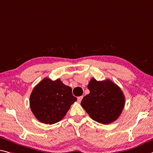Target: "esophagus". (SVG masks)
I'll list each match as a JSON object with an SVG mask.
<instances>
[{
    "instance_id": "esophagus-1",
    "label": "esophagus",
    "mask_w": 153,
    "mask_h": 153,
    "mask_svg": "<svg viewBox=\"0 0 153 153\" xmlns=\"http://www.w3.org/2000/svg\"><path fill=\"white\" fill-rule=\"evenodd\" d=\"M83 99V96H80V97H77V101H78L79 103H80L81 102V101H82V99Z\"/></svg>"
}]
</instances>
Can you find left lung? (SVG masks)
Masks as SVG:
<instances>
[{
    "label": "left lung",
    "mask_w": 153,
    "mask_h": 153,
    "mask_svg": "<svg viewBox=\"0 0 153 153\" xmlns=\"http://www.w3.org/2000/svg\"><path fill=\"white\" fill-rule=\"evenodd\" d=\"M88 88L90 93L82 99L81 105L92 119L107 125L119 117L125 103L119 86L108 79L97 81L92 78Z\"/></svg>",
    "instance_id": "obj_1"
}]
</instances>
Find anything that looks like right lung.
<instances>
[{
	"instance_id": "1",
	"label": "right lung",
	"mask_w": 153,
	"mask_h": 153,
	"mask_svg": "<svg viewBox=\"0 0 153 153\" xmlns=\"http://www.w3.org/2000/svg\"><path fill=\"white\" fill-rule=\"evenodd\" d=\"M76 101L71 87L59 79L53 81L45 77L33 90L30 107L38 120L52 125L61 120Z\"/></svg>"
}]
</instances>
